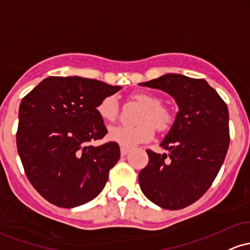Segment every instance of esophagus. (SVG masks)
Listing matches in <instances>:
<instances>
[{
  "mask_svg": "<svg viewBox=\"0 0 250 250\" xmlns=\"http://www.w3.org/2000/svg\"><path fill=\"white\" fill-rule=\"evenodd\" d=\"M128 153H129V149H128V148H125V147H121V155L122 156H125L128 154Z\"/></svg>",
  "mask_w": 250,
  "mask_h": 250,
  "instance_id": "34e87169",
  "label": "esophagus"
}]
</instances>
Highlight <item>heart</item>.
Instances as JSON below:
<instances>
[{
	"instance_id": "1",
	"label": "heart",
	"mask_w": 250,
	"mask_h": 250,
	"mask_svg": "<svg viewBox=\"0 0 250 250\" xmlns=\"http://www.w3.org/2000/svg\"><path fill=\"white\" fill-rule=\"evenodd\" d=\"M131 97L144 106L138 117L141 123L136 125H114L108 130V139L125 148H133L142 142L149 141L154 136L153 125L156 129L166 130L172 122L171 112L161 105V100L158 96L149 92H135ZM97 112L102 120L108 122L114 121L119 112L116 97L108 96L103 98L98 103Z\"/></svg>"
}]
</instances>
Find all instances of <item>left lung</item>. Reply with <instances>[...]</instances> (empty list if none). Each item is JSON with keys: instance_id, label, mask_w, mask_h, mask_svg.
<instances>
[{"instance_id": "obj_1", "label": "left lung", "mask_w": 250, "mask_h": 250, "mask_svg": "<svg viewBox=\"0 0 250 250\" xmlns=\"http://www.w3.org/2000/svg\"><path fill=\"white\" fill-rule=\"evenodd\" d=\"M140 85L163 90L179 108L160 144L168 154L147 150L149 161L139 173L140 188L158 207L183 209L208 191L226 159L228 106L204 79L167 73Z\"/></svg>"}]
</instances>
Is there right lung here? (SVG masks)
<instances>
[{"label":"right lung","instance_id":"add662e5","mask_svg":"<svg viewBox=\"0 0 250 250\" xmlns=\"http://www.w3.org/2000/svg\"><path fill=\"white\" fill-rule=\"evenodd\" d=\"M120 89L78 76L48 77L22 98L18 152L27 178L46 201L76 208L104 188L120 147L89 142L108 133L97 105Z\"/></svg>","mask_w":250,"mask_h":250}]
</instances>
